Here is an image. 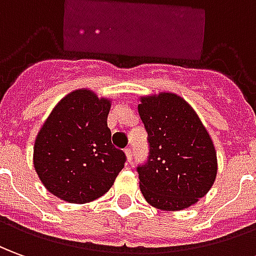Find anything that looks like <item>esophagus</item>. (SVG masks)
Here are the masks:
<instances>
[{"instance_id": "obj_1", "label": "esophagus", "mask_w": 256, "mask_h": 256, "mask_svg": "<svg viewBox=\"0 0 256 256\" xmlns=\"http://www.w3.org/2000/svg\"><path fill=\"white\" fill-rule=\"evenodd\" d=\"M125 158H126V162H128V163H131L132 153H131V149H130V148H128V149H125Z\"/></svg>"}]
</instances>
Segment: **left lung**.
I'll use <instances>...</instances> for the list:
<instances>
[{
    "label": "left lung",
    "instance_id": "obj_1",
    "mask_svg": "<svg viewBox=\"0 0 256 256\" xmlns=\"http://www.w3.org/2000/svg\"><path fill=\"white\" fill-rule=\"evenodd\" d=\"M150 154L138 167L146 202L160 210H184L212 188L218 156L212 136L192 106L172 92L139 98Z\"/></svg>",
    "mask_w": 256,
    "mask_h": 256
}]
</instances>
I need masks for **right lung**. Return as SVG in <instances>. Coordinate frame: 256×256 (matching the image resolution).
Returning <instances> with one entry per match:
<instances>
[{
	"instance_id": "obj_1",
	"label": "right lung",
	"mask_w": 256,
	"mask_h": 256,
	"mask_svg": "<svg viewBox=\"0 0 256 256\" xmlns=\"http://www.w3.org/2000/svg\"><path fill=\"white\" fill-rule=\"evenodd\" d=\"M110 98L84 88L68 93L37 132L33 166L42 184L70 204H88L111 188L124 168V152L111 145Z\"/></svg>"
}]
</instances>
